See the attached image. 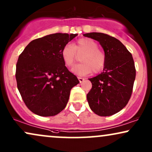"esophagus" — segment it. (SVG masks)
Masks as SVG:
<instances>
[{"mask_svg": "<svg viewBox=\"0 0 152 152\" xmlns=\"http://www.w3.org/2000/svg\"><path fill=\"white\" fill-rule=\"evenodd\" d=\"M78 80H79L80 83H82L84 80V78H81V77H78Z\"/></svg>", "mask_w": 152, "mask_h": 152, "instance_id": "34e87169", "label": "esophagus"}]
</instances>
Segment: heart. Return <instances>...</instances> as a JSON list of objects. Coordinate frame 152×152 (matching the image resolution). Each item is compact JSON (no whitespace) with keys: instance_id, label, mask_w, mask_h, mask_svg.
Returning <instances> with one entry per match:
<instances>
[{"instance_id":"obj_1","label":"heart","mask_w":152,"mask_h":152,"mask_svg":"<svg viewBox=\"0 0 152 152\" xmlns=\"http://www.w3.org/2000/svg\"><path fill=\"white\" fill-rule=\"evenodd\" d=\"M81 63L76 65L72 72L78 76H85L94 72H100L106 64V55L98 48V44L89 38L78 39L74 45L67 44L61 51L63 62L66 67H72L80 56Z\"/></svg>"}]
</instances>
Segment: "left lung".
Segmentation results:
<instances>
[{
    "label": "left lung",
    "mask_w": 152,
    "mask_h": 152,
    "mask_svg": "<svg viewBox=\"0 0 152 152\" xmlns=\"http://www.w3.org/2000/svg\"><path fill=\"white\" fill-rule=\"evenodd\" d=\"M100 43L106 55L103 72L89 78L92 88L87 95L91 110L100 116L116 114L131 97L136 70L131 53L120 41L103 33L83 34Z\"/></svg>",
    "instance_id": "obj_1"
}]
</instances>
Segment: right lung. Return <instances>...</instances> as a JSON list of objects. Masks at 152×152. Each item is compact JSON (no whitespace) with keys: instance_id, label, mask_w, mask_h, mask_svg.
<instances>
[{"instance_id":"right-lung-1","label":"right lung","mask_w":152,"mask_h":152,"mask_svg":"<svg viewBox=\"0 0 152 152\" xmlns=\"http://www.w3.org/2000/svg\"><path fill=\"white\" fill-rule=\"evenodd\" d=\"M78 34L57 33L31 41L16 65L17 88L28 109L53 116L66 106L71 89L79 83L63 62L61 51Z\"/></svg>"}]
</instances>
